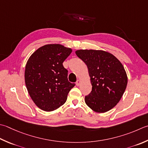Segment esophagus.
Segmentation results:
<instances>
[{
  "instance_id": "1",
  "label": "esophagus",
  "mask_w": 148,
  "mask_h": 148,
  "mask_svg": "<svg viewBox=\"0 0 148 148\" xmlns=\"http://www.w3.org/2000/svg\"><path fill=\"white\" fill-rule=\"evenodd\" d=\"M80 83H81V82H80V80H77V82H76V85H77V86H79L80 85Z\"/></svg>"
}]
</instances>
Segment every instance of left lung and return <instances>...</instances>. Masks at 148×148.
<instances>
[{
  "mask_svg": "<svg viewBox=\"0 0 148 148\" xmlns=\"http://www.w3.org/2000/svg\"><path fill=\"white\" fill-rule=\"evenodd\" d=\"M76 54L87 66L92 86L85 97L86 104L95 112L109 111L119 102L128 83L122 63L104 51L80 49Z\"/></svg>",
  "mask_w": 148,
  "mask_h": 148,
  "instance_id": "1",
  "label": "left lung"
}]
</instances>
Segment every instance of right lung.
Returning a JSON list of instances; mask_svg holds the SVG:
<instances>
[{
  "label": "right lung",
  "instance_id": "add662e5",
  "mask_svg": "<svg viewBox=\"0 0 148 148\" xmlns=\"http://www.w3.org/2000/svg\"><path fill=\"white\" fill-rule=\"evenodd\" d=\"M72 53L60 44H48L38 49L27 60L25 83L35 105L51 112L64 104L74 83L69 82L68 71L63 63Z\"/></svg>",
  "mask_w": 148,
  "mask_h": 148
}]
</instances>
